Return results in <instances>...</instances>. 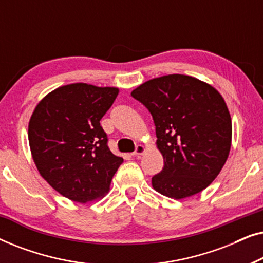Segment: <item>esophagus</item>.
<instances>
[{
  "label": "esophagus",
  "mask_w": 263,
  "mask_h": 263,
  "mask_svg": "<svg viewBox=\"0 0 263 263\" xmlns=\"http://www.w3.org/2000/svg\"><path fill=\"white\" fill-rule=\"evenodd\" d=\"M145 151H146L145 146H143V145H138V146H136V148H135L134 152L132 153V156H134V157L141 156V154L145 153Z\"/></svg>",
  "instance_id": "34e87169"
}]
</instances>
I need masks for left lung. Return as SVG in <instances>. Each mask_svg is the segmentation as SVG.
Instances as JSON below:
<instances>
[{
	"mask_svg": "<svg viewBox=\"0 0 263 263\" xmlns=\"http://www.w3.org/2000/svg\"><path fill=\"white\" fill-rule=\"evenodd\" d=\"M132 96L152 115L164 158L153 188L176 200L206 189L231 148V116L220 93L196 78L170 74L143 82Z\"/></svg>",
	"mask_w": 263,
	"mask_h": 263,
	"instance_id": "1",
	"label": "left lung"
}]
</instances>
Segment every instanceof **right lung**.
<instances>
[{
  "label": "right lung",
  "mask_w": 263,
  "mask_h": 263,
  "mask_svg": "<svg viewBox=\"0 0 263 263\" xmlns=\"http://www.w3.org/2000/svg\"><path fill=\"white\" fill-rule=\"evenodd\" d=\"M118 92L84 82L61 86L38 103L30 118L28 142L39 174L74 202L105 196L123 163L109 149L100 125Z\"/></svg>",
  "instance_id": "1"
}]
</instances>
